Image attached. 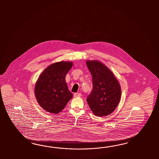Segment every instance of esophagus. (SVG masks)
Instances as JSON below:
<instances>
[{
    "label": "esophagus",
    "mask_w": 159,
    "mask_h": 159,
    "mask_svg": "<svg viewBox=\"0 0 159 159\" xmlns=\"http://www.w3.org/2000/svg\"><path fill=\"white\" fill-rule=\"evenodd\" d=\"M81 93H75L74 94V97H80L81 96Z\"/></svg>",
    "instance_id": "obj_1"
}]
</instances>
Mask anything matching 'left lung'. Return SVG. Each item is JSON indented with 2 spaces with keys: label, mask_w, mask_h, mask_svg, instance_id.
<instances>
[{
  "label": "left lung",
  "mask_w": 159,
  "mask_h": 159,
  "mask_svg": "<svg viewBox=\"0 0 159 159\" xmlns=\"http://www.w3.org/2000/svg\"><path fill=\"white\" fill-rule=\"evenodd\" d=\"M87 66L92 74L93 90L87 101L95 116H104L115 110L121 96L120 83L113 73L97 61H87Z\"/></svg>",
  "instance_id": "8db88e82"
}]
</instances>
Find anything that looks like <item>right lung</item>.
I'll list each match as a JSON object with an SVG mask.
<instances>
[{
  "instance_id": "1",
  "label": "right lung",
  "mask_w": 159,
  "mask_h": 159,
  "mask_svg": "<svg viewBox=\"0 0 159 159\" xmlns=\"http://www.w3.org/2000/svg\"><path fill=\"white\" fill-rule=\"evenodd\" d=\"M72 65L70 62L54 63L39 76L34 92L39 106L45 111L58 114L72 98L65 81Z\"/></svg>"
}]
</instances>
